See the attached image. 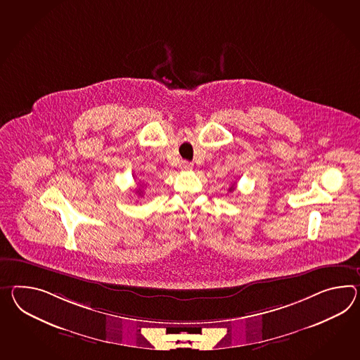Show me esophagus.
<instances>
[{
	"label": "esophagus",
	"mask_w": 360,
	"mask_h": 360,
	"mask_svg": "<svg viewBox=\"0 0 360 360\" xmlns=\"http://www.w3.org/2000/svg\"><path fill=\"white\" fill-rule=\"evenodd\" d=\"M193 167V162H190V161H182L181 162V169L182 170H191Z\"/></svg>",
	"instance_id": "obj_1"
}]
</instances>
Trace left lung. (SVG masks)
<instances>
[{
    "label": "left lung",
    "instance_id": "left-lung-1",
    "mask_svg": "<svg viewBox=\"0 0 360 360\" xmlns=\"http://www.w3.org/2000/svg\"><path fill=\"white\" fill-rule=\"evenodd\" d=\"M233 190H234V184H233V186L229 188V191H233Z\"/></svg>",
    "mask_w": 360,
    "mask_h": 360
}]
</instances>
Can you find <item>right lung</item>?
<instances>
[{
    "label": "right lung",
    "instance_id": "obj_1",
    "mask_svg": "<svg viewBox=\"0 0 360 360\" xmlns=\"http://www.w3.org/2000/svg\"><path fill=\"white\" fill-rule=\"evenodd\" d=\"M141 193H139V195H141Z\"/></svg>",
    "mask_w": 360,
    "mask_h": 360
}]
</instances>
